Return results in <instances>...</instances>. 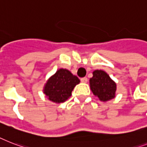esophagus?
Instances as JSON below:
<instances>
[{
	"instance_id": "34e87169",
	"label": "esophagus",
	"mask_w": 147,
	"mask_h": 147,
	"mask_svg": "<svg viewBox=\"0 0 147 147\" xmlns=\"http://www.w3.org/2000/svg\"><path fill=\"white\" fill-rule=\"evenodd\" d=\"M81 82H82V83H87V82H88V78H81Z\"/></svg>"
}]
</instances>
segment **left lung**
Here are the masks:
<instances>
[{"instance_id":"1","label":"left lung","mask_w":147,"mask_h":147,"mask_svg":"<svg viewBox=\"0 0 147 147\" xmlns=\"http://www.w3.org/2000/svg\"><path fill=\"white\" fill-rule=\"evenodd\" d=\"M90 89L101 101H107L115 97L116 84L108 74L102 70H95L90 79Z\"/></svg>"}]
</instances>
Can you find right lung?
I'll return each mask as SVG.
<instances>
[{
    "mask_svg": "<svg viewBox=\"0 0 147 147\" xmlns=\"http://www.w3.org/2000/svg\"><path fill=\"white\" fill-rule=\"evenodd\" d=\"M80 80L69 70L60 69L47 81L44 89L50 100L54 102H63L69 99L71 91Z\"/></svg>",
    "mask_w": 147,
    "mask_h": 147,
    "instance_id": "add662e5",
    "label": "right lung"
}]
</instances>
